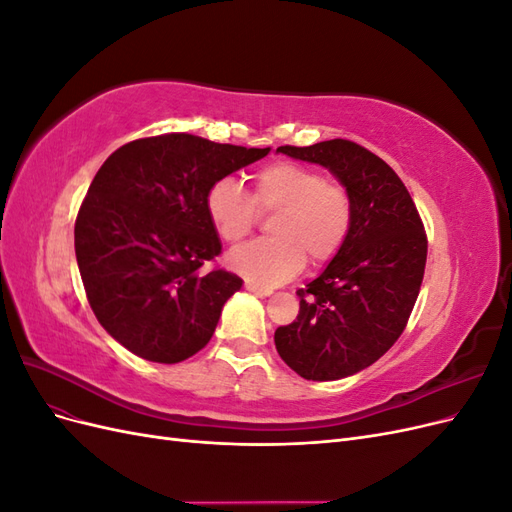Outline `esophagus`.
I'll return each mask as SVG.
<instances>
[{
  "mask_svg": "<svg viewBox=\"0 0 512 512\" xmlns=\"http://www.w3.org/2000/svg\"><path fill=\"white\" fill-rule=\"evenodd\" d=\"M245 290H250L254 294H260V297H267V294H271V288L254 284V282H245Z\"/></svg>",
  "mask_w": 512,
  "mask_h": 512,
  "instance_id": "1",
  "label": "esophagus"
}]
</instances>
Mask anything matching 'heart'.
<instances>
[{
  "instance_id": "1",
  "label": "heart",
  "mask_w": 512,
  "mask_h": 512,
  "mask_svg": "<svg viewBox=\"0 0 512 512\" xmlns=\"http://www.w3.org/2000/svg\"><path fill=\"white\" fill-rule=\"evenodd\" d=\"M209 220L224 243L237 245L254 232L260 215H275L269 241H256L228 256L230 267L250 282L269 286L309 265L331 260L352 226V196L346 185L324 179L316 168L273 162L254 175L247 194L237 181H215L205 198Z\"/></svg>"
}]
</instances>
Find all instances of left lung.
Listing matches in <instances>:
<instances>
[{
  "instance_id": "1",
  "label": "left lung",
  "mask_w": 512,
  "mask_h": 512,
  "mask_svg": "<svg viewBox=\"0 0 512 512\" xmlns=\"http://www.w3.org/2000/svg\"><path fill=\"white\" fill-rule=\"evenodd\" d=\"M290 158L327 166L352 196V226L329 267L299 288V316L277 327L275 348L305 380L356 374L404 333L427 262V235L404 181L346 138L284 145Z\"/></svg>"
}]
</instances>
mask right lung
Here are the masks:
<instances>
[{"mask_svg":"<svg viewBox=\"0 0 512 512\" xmlns=\"http://www.w3.org/2000/svg\"><path fill=\"white\" fill-rule=\"evenodd\" d=\"M269 153L188 132L136 138L100 166L74 224L87 301L141 359L179 363L203 350L243 280L222 267L205 198L215 181Z\"/></svg>","mask_w":512,"mask_h":512,"instance_id":"add662e5","label":"right lung"}]
</instances>
